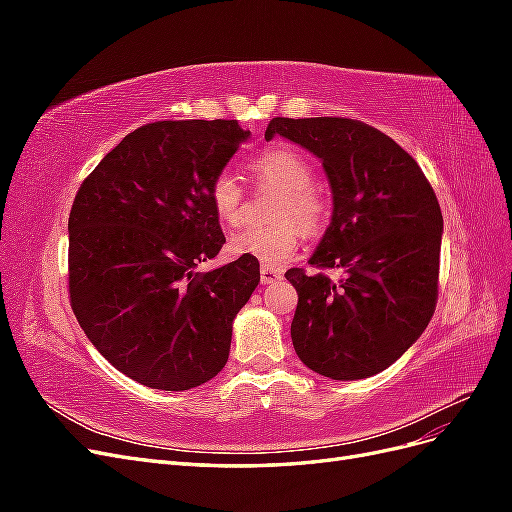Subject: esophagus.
<instances>
[{
    "label": "esophagus",
    "instance_id": "esophagus-1",
    "mask_svg": "<svg viewBox=\"0 0 512 512\" xmlns=\"http://www.w3.org/2000/svg\"><path fill=\"white\" fill-rule=\"evenodd\" d=\"M280 280H282V273L277 271V269H271V267H262L260 269V284L269 286V284H277Z\"/></svg>",
    "mask_w": 512,
    "mask_h": 512
}]
</instances>
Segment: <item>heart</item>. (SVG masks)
I'll use <instances>...</instances> for the list:
<instances>
[{
  "mask_svg": "<svg viewBox=\"0 0 512 512\" xmlns=\"http://www.w3.org/2000/svg\"><path fill=\"white\" fill-rule=\"evenodd\" d=\"M252 175L282 192L269 226L247 228L230 239L235 256H250L265 267H280L288 262L307 235H318L327 226L329 203L314 185L316 170L301 151L288 145H275L250 160ZM211 207L226 226H239L245 215V194L239 177L222 170L209 185Z\"/></svg>",
  "mask_w": 512,
  "mask_h": 512,
  "instance_id": "b5f03b06",
  "label": "heart"
}]
</instances>
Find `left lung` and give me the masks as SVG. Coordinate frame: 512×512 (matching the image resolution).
<instances>
[{"label":"left lung","mask_w":512,"mask_h":512,"mask_svg":"<svg viewBox=\"0 0 512 512\" xmlns=\"http://www.w3.org/2000/svg\"><path fill=\"white\" fill-rule=\"evenodd\" d=\"M322 160L333 218L309 265L288 269L299 303L290 335L299 359L333 380L378 374L404 354L436 312L442 211L421 166L391 136L359 119L269 121Z\"/></svg>","instance_id":"1"}]
</instances>
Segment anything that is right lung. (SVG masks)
<instances>
[{
    "instance_id": "obj_1",
    "label": "right lung",
    "mask_w": 512,
    "mask_h": 512,
    "mask_svg": "<svg viewBox=\"0 0 512 512\" xmlns=\"http://www.w3.org/2000/svg\"><path fill=\"white\" fill-rule=\"evenodd\" d=\"M250 130L237 119L153 121L81 183L68 218V292L89 342L149 389L188 391L228 361L256 258L207 273L226 243L209 185Z\"/></svg>"
}]
</instances>
